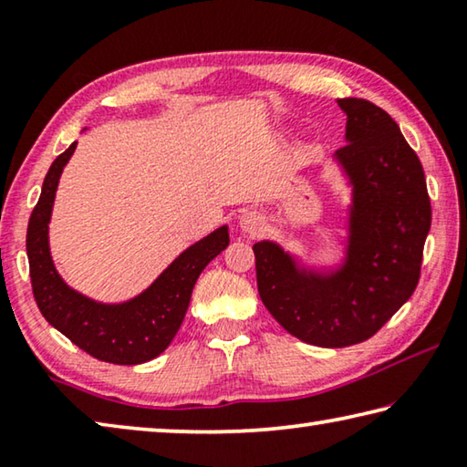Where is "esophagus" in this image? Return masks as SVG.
Returning a JSON list of instances; mask_svg holds the SVG:
<instances>
[{"instance_id": "34e87169", "label": "esophagus", "mask_w": 467, "mask_h": 467, "mask_svg": "<svg viewBox=\"0 0 467 467\" xmlns=\"http://www.w3.org/2000/svg\"><path fill=\"white\" fill-rule=\"evenodd\" d=\"M239 226L244 233L257 234L264 231V218L259 216L257 212H244V214L239 218Z\"/></svg>"}]
</instances>
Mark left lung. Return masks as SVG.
<instances>
[{
    "label": "left lung",
    "mask_w": 467,
    "mask_h": 467,
    "mask_svg": "<svg viewBox=\"0 0 467 467\" xmlns=\"http://www.w3.org/2000/svg\"><path fill=\"white\" fill-rule=\"evenodd\" d=\"M348 117L336 152L352 183L346 264L300 270L278 244H253L257 290L280 326L306 344L344 348L375 336L412 296L431 231L420 158L389 115L365 99H339Z\"/></svg>",
    "instance_id": "left-lung-1"
}]
</instances>
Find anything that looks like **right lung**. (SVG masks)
Segmentation results:
<instances>
[{"label":"right lung","mask_w":467,"mask_h":467,"mask_svg":"<svg viewBox=\"0 0 467 467\" xmlns=\"http://www.w3.org/2000/svg\"><path fill=\"white\" fill-rule=\"evenodd\" d=\"M74 150L76 141L53 161L28 220L26 253L33 295L43 317L90 357L113 365H141L156 358L172 342L197 278L226 249L228 228L220 226L181 253L140 296L121 305L94 303L59 278L47 239L61 171Z\"/></svg>","instance_id":"add662e5"}]
</instances>
